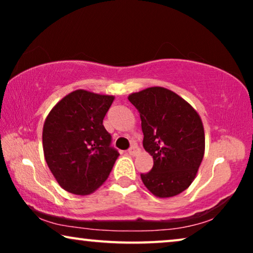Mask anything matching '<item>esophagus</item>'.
<instances>
[{"label": "esophagus", "instance_id": "esophagus-1", "mask_svg": "<svg viewBox=\"0 0 253 253\" xmlns=\"http://www.w3.org/2000/svg\"><path fill=\"white\" fill-rule=\"evenodd\" d=\"M127 153H129L130 155H137L138 153H139V148H138L136 144H132L131 145V147L129 148V151H127Z\"/></svg>", "mask_w": 253, "mask_h": 253}]
</instances>
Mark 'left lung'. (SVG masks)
Masks as SVG:
<instances>
[{"mask_svg": "<svg viewBox=\"0 0 253 253\" xmlns=\"http://www.w3.org/2000/svg\"><path fill=\"white\" fill-rule=\"evenodd\" d=\"M139 112L143 146L153 168L140 174L145 186L159 198L177 196L190 186L205 153V132L199 114L170 89L154 86L131 93Z\"/></svg>", "mask_w": 253, "mask_h": 253, "instance_id": "left-lung-1", "label": "left lung"}]
</instances>
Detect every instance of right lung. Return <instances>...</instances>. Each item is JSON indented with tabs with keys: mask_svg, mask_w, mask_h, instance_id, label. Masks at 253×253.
<instances>
[{
	"mask_svg": "<svg viewBox=\"0 0 253 253\" xmlns=\"http://www.w3.org/2000/svg\"><path fill=\"white\" fill-rule=\"evenodd\" d=\"M114 99L77 89L48 114L42 130L44 159L65 191L89 195L108 178L120 155L102 124Z\"/></svg>",
	"mask_w": 253,
	"mask_h": 253,
	"instance_id": "right-lung-1",
	"label": "right lung"
}]
</instances>
